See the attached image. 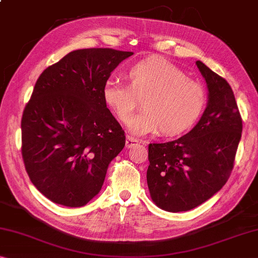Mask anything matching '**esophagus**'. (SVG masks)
Instances as JSON below:
<instances>
[{
	"instance_id": "obj_1",
	"label": "esophagus",
	"mask_w": 258,
	"mask_h": 258,
	"mask_svg": "<svg viewBox=\"0 0 258 258\" xmlns=\"http://www.w3.org/2000/svg\"><path fill=\"white\" fill-rule=\"evenodd\" d=\"M140 143H145V142H141L140 140H137V138L128 136V137H126V141H125V148L130 149V148H133L134 145L140 144Z\"/></svg>"
}]
</instances>
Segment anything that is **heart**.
Masks as SVG:
<instances>
[{
    "label": "heart",
    "mask_w": 258,
    "mask_h": 258,
    "mask_svg": "<svg viewBox=\"0 0 258 258\" xmlns=\"http://www.w3.org/2000/svg\"><path fill=\"white\" fill-rule=\"evenodd\" d=\"M128 85L108 79L102 99L118 121L128 123L142 100L145 108L129 123V132L144 136L160 130L174 136L195 124L207 96L200 83L188 78L179 67L162 57H148L126 71Z\"/></svg>",
    "instance_id": "heart-1"
}]
</instances>
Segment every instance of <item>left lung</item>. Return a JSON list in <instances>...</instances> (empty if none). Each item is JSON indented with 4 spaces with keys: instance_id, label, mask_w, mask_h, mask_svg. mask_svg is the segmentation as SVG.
I'll use <instances>...</instances> for the list:
<instances>
[{
    "instance_id": "obj_1",
    "label": "left lung",
    "mask_w": 258,
    "mask_h": 258,
    "mask_svg": "<svg viewBox=\"0 0 258 258\" xmlns=\"http://www.w3.org/2000/svg\"><path fill=\"white\" fill-rule=\"evenodd\" d=\"M196 64L209 90L201 120L175 141L149 145L150 195L157 207L168 212L195 209L224 187L242 133L231 85L203 62Z\"/></svg>"
}]
</instances>
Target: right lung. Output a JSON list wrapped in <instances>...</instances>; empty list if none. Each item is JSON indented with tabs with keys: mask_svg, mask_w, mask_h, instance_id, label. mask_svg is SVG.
I'll list each match as a JSON object with an SVG mask.
<instances>
[{
	"mask_svg": "<svg viewBox=\"0 0 258 258\" xmlns=\"http://www.w3.org/2000/svg\"><path fill=\"white\" fill-rule=\"evenodd\" d=\"M133 51H70L42 71L22 117V156L32 183L56 204L79 208L100 191L125 145L102 88Z\"/></svg>",
	"mask_w": 258,
	"mask_h": 258,
	"instance_id": "right-lung-1",
	"label": "right lung"
}]
</instances>
